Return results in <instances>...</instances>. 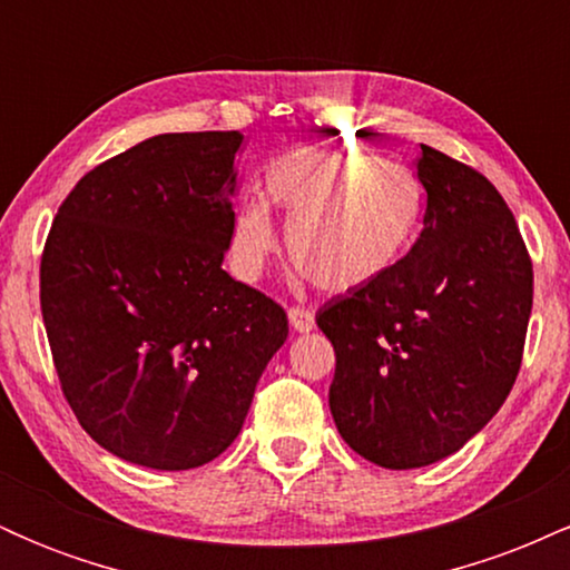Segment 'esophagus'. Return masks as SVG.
I'll use <instances>...</instances> for the list:
<instances>
[{
    "mask_svg": "<svg viewBox=\"0 0 570 570\" xmlns=\"http://www.w3.org/2000/svg\"><path fill=\"white\" fill-rule=\"evenodd\" d=\"M289 324L294 326V332H311L313 326H316V316H313V311H307V307H299V305H292L289 307Z\"/></svg>",
    "mask_w": 570,
    "mask_h": 570,
    "instance_id": "34e87169",
    "label": "esophagus"
}]
</instances>
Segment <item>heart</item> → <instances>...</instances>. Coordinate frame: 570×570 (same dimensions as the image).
<instances>
[{
	"instance_id": "1",
	"label": "heart",
	"mask_w": 570,
	"mask_h": 570,
	"mask_svg": "<svg viewBox=\"0 0 570 570\" xmlns=\"http://www.w3.org/2000/svg\"><path fill=\"white\" fill-rule=\"evenodd\" d=\"M265 195L284 208L294 267L324 292H353L394 267L421 233L426 193L415 171L353 149L299 147L271 163ZM263 198L240 203L230 252L246 278L276 252V222Z\"/></svg>"
}]
</instances>
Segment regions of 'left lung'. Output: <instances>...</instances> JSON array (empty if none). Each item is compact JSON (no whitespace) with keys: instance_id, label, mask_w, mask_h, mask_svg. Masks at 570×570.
Segmentation results:
<instances>
[{"instance_id":"obj_1","label":"left lung","mask_w":570,"mask_h":570,"mask_svg":"<svg viewBox=\"0 0 570 570\" xmlns=\"http://www.w3.org/2000/svg\"><path fill=\"white\" fill-rule=\"evenodd\" d=\"M417 179L426 214L407 257L316 313L335 348V426L383 469L429 466L488 426L533 305L531 257L499 189L426 144Z\"/></svg>"}]
</instances>
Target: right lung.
<instances>
[{"label": "right lung", "instance_id": "1", "mask_svg": "<svg viewBox=\"0 0 570 570\" xmlns=\"http://www.w3.org/2000/svg\"><path fill=\"white\" fill-rule=\"evenodd\" d=\"M238 130L160 134L77 181L39 265L71 412L104 450L160 472L230 448L286 335L284 307L222 271Z\"/></svg>", "mask_w": 570, "mask_h": 570}]
</instances>
